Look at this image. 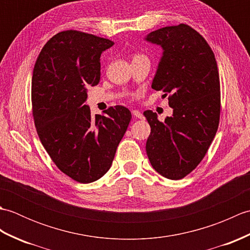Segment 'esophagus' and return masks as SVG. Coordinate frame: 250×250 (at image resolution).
<instances>
[{
  "label": "esophagus",
  "instance_id": "1",
  "mask_svg": "<svg viewBox=\"0 0 250 250\" xmlns=\"http://www.w3.org/2000/svg\"><path fill=\"white\" fill-rule=\"evenodd\" d=\"M132 115H133L134 117H136V118H139V119H143L144 118V115H143L140 110H137V109H134V110H132Z\"/></svg>",
  "mask_w": 250,
  "mask_h": 250
}]
</instances>
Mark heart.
<instances>
[{
    "label": "heart",
    "instance_id": "heart-1",
    "mask_svg": "<svg viewBox=\"0 0 250 250\" xmlns=\"http://www.w3.org/2000/svg\"><path fill=\"white\" fill-rule=\"evenodd\" d=\"M136 57H142V55H135L134 58H136Z\"/></svg>",
    "mask_w": 250,
    "mask_h": 250
}]
</instances>
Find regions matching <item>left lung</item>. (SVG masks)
I'll return each mask as SVG.
<instances>
[{
    "label": "left lung",
    "mask_w": 250,
    "mask_h": 250,
    "mask_svg": "<svg viewBox=\"0 0 250 250\" xmlns=\"http://www.w3.org/2000/svg\"><path fill=\"white\" fill-rule=\"evenodd\" d=\"M146 40L163 48L151 87L167 95L173 108L163 122L153 111H144L151 128L146 152L159 174L182 179L203 160L218 130V67L204 37L188 24L161 28Z\"/></svg>",
    "instance_id": "obj_1"
}]
</instances>
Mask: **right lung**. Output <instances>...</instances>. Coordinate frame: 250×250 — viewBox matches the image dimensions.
Listing matches in <instances>:
<instances>
[{"instance_id":"add662e5","label":"right lung","mask_w":250,"mask_h":250,"mask_svg":"<svg viewBox=\"0 0 250 250\" xmlns=\"http://www.w3.org/2000/svg\"><path fill=\"white\" fill-rule=\"evenodd\" d=\"M114 42L76 30L47 42L32 76V114L40 140L57 167L82 184L110 168L131 111L121 105L91 116L87 87L97 86L101 54Z\"/></svg>"}]
</instances>
